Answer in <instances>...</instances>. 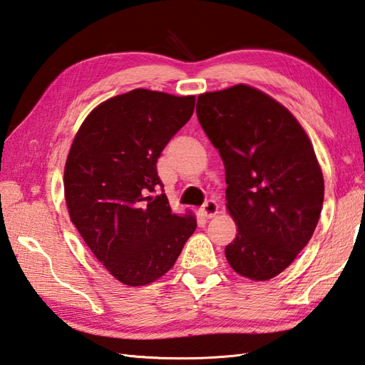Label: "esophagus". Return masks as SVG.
Returning <instances> with one entry per match:
<instances>
[{
	"label": "esophagus",
	"instance_id": "obj_1",
	"mask_svg": "<svg viewBox=\"0 0 365 365\" xmlns=\"http://www.w3.org/2000/svg\"><path fill=\"white\" fill-rule=\"evenodd\" d=\"M200 213H202L203 217H213V216L217 213V203H216L213 199L207 200V202L202 205Z\"/></svg>",
	"mask_w": 365,
	"mask_h": 365
}]
</instances>
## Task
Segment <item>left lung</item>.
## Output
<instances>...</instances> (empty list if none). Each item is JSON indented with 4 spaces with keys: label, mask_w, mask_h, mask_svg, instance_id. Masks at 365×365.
<instances>
[{
    "label": "left lung",
    "mask_w": 365,
    "mask_h": 365,
    "mask_svg": "<svg viewBox=\"0 0 365 365\" xmlns=\"http://www.w3.org/2000/svg\"><path fill=\"white\" fill-rule=\"evenodd\" d=\"M196 112L224 162L227 208L238 225L228 264L250 279L274 278L309 242L324 205L308 135L286 107L242 83L203 93Z\"/></svg>",
    "instance_id": "8db88e82"
}]
</instances>
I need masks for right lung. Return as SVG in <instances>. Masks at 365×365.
Listing matches in <instances>:
<instances>
[{"mask_svg":"<svg viewBox=\"0 0 365 365\" xmlns=\"http://www.w3.org/2000/svg\"><path fill=\"white\" fill-rule=\"evenodd\" d=\"M196 98L132 90L98 106L66 158L65 200L74 227L116 279L144 286L163 277L196 230L173 213L157 173L166 144L190 121Z\"/></svg>","mask_w":365,"mask_h":365,"instance_id":"right-lung-1","label":"right lung"}]
</instances>
